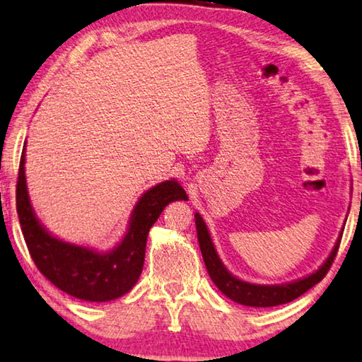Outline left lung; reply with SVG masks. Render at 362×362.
Segmentation results:
<instances>
[{
	"mask_svg": "<svg viewBox=\"0 0 362 362\" xmlns=\"http://www.w3.org/2000/svg\"><path fill=\"white\" fill-rule=\"evenodd\" d=\"M194 219H197L199 250H202L206 269H208V274L212 279V282L216 284L217 288H219L223 295L230 298L232 301L240 303V305H245V306H253V308H271V306L285 305V303L293 301L298 296L306 293L309 288H313L315 284H319L320 280L325 277V274L329 272L332 262H334L335 256L338 253V246H340V242H341V237H340L334 251H332L330 256L327 257V261L317 269V271L311 275H308L305 279L296 280V282H291V284H285V285H255V284L243 282V280L233 277V275L223 267L219 256L216 253L214 245L211 242L208 227H206L202 216L194 214Z\"/></svg>",
	"mask_w": 362,
	"mask_h": 362,
	"instance_id": "8db88e82",
	"label": "left lung"
}]
</instances>
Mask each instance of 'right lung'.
<instances>
[{
  "label": "right lung",
  "mask_w": 362,
  "mask_h": 362,
  "mask_svg": "<svg viewBox=\"0 0 362 362\" xmlns=\"http://www.w3.org/2000/svg\"><path fill=\"white\" fill-rule=\"evenodd\" d=\"M24 164L25 150L22 151L19 164L16 206L28 253L38 271L51 284L85 301H111L130 291L141 274L148 232L153 223L170 202L188 198L185 190L174 180L153 187L136 203L122 243L109 253H98L61 242L40 226L28 199Z\"/></svg>",
  "instance_id": "1"
}]
</instances>
